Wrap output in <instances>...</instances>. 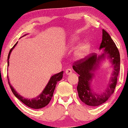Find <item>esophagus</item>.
<instances>
[{"mask_svg": "<svg viewBox=\"0 0 128 128\" xmlns=\"http://www.w3.org/2000/svg\"><path fill=\"white\" fill-rule=\"evenodd\" d=\"M65 73L67 75H69V74H70L72 73V69H67L66 70Z\"/></svg>", "mask_w": 128, "mask_h": 128, "instance_id": "obj_1", "label": "esophagus"}]
</instances>
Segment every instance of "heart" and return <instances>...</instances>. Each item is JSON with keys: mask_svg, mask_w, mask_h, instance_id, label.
<instances>
[{"mask_svg": "<svg viewBox=\"0 0 128 128\" xmlns=\"http://www.w3.org/2000/svg\"><path fill=\"white\" fill-rule=\"evenodd\" d=\"M78 40L77 38H73L72 42V44H74ZM89 48V44L86 41L83 42L78 45V46L77 48L76 51L74 52V58L77 59H80L83 58L84 56L86 55L87 50H88Z\"/></svg>", "mask_w": 128, "mask_h": 128, "instance_id": "obj_1", "label": "heart"}]
</instances>
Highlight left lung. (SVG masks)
<instances>
[{
    "label": "left lung",
    "mask_w": 128,
    "mask_h": 128,
    "mask_svg": "<svg viewBox=\"0 0 128 128\" xmlns=\"http://www.w3.org/2000/svg\"><path fill=\"white\" fill-rule=\"evenodd\" d=\"M104 49V54L97 57L92 54L86 58L78 60L73 63L74 70L79 74L78 85L77 87L78 97L82 102L87 106H96L104 103L114 92L117 83V78L120 70V55L118 49L110 34L102 30V40L100 48ZM105 53L108 54L114 64V73L112 81L108 89L103 94H97L92 92L90 82L92 79V72L96 68L100 59L104 58Z\"/></svg>",
    "instance_id": "obj_1"
}]
</instances>
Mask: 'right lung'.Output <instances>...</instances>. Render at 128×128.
<instances>
[{"label":"right lung","instance_id":"right-lung-1","mask_svg":"<svg viewBox=\"0 0 128 128\" xmlns=\"http://www.w3.org/2000/svg\"><path fill=\"white\" fill-rule=\"evenodd\" d=\"M17 43H16V44L13 46V48H11V50H10L9 53H8V64H9L8 59H9L10 53H11L12 50H13V49L15 47ZM63 73H64V72L62 71L61 72L52 76L51 78H50L48 84L46 85V86L45 87L44 90H43L42 92L39 96H38L36 98L32 99L31 100H30L23 98V97H22V96L19 95V94L14 90V89L12 87V86L10 85V82H8V84L10 86V88H11L12 92H13L14 95L17 98L20 100L22 103H24V104L26 105V106H28L30 108H34V109H40V108L44 107V106H47V105L50 103V101L51 100V98L52 97H53L54 92L55 88L57 82L58 81H60V80L62 78Z\"/></svg>","mask_w":128,"mask_h":128}]
</instances>
